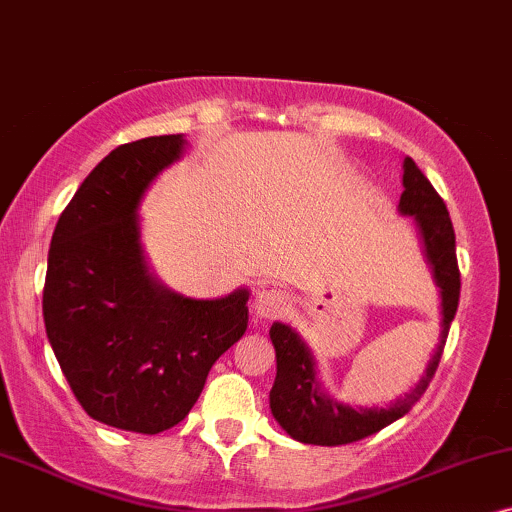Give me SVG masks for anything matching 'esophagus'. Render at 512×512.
<instances>
[{
    "label": "esophagus",
    "mask_w": 512,
    "mask_h": 512,
    "mask_svg": "<svg viewBox=\"0 0 512 512\" xmlns=\"http://www.w3.org/2000/svg\"><path fill=\"white\" fill-rule=\"evenodd\" d=\"M285 306H288V299L274 288H262L252 299V311L260 318H278L285 311Z\"/></svg>",
    "instance_id": "esophagus-1"
}]
</instances>
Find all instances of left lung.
<instances>
[{
	"instance_id": "obj_1",
	"label": "left lung",
	"mask_w": 512,
	"mask_h": 512,
	"mask_svg": "<svg viewBox=\"0 0 512 512\" xmlns=\"http://www.w3.org/2000/svg\"><path fill=\"white\" fill-rule=\"evenodd\" d=\"M403 187L405 192L400 194L398 210L414 217L424 257L435 285L440 288V342L419 384L405 393V398H398L388 407H351L332 398L320 384L316 360L304 339L290 325H271L269 337L276 349V379L269 393V407L283 431L304 445L337 447L374 435L412 410L438 370L461 290L454 227L445 201L410 156H405L403 161Z\"/></svg>"
}]
</instances>
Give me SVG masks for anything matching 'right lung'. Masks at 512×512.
I'll use <instances>...</instances> for the list:
<instances>
[{"instance_id": "obj_1", "label": "right lung", "mask_w": 512, "mask_h": 512, "mask_svg": "<svg viewBox=\"0 0 512 512\" xmlns=\"http://www.w3.org/2000/svg\"><path fill=\"white\" fill-rule=\"evenodd\" d=\"M185 135H154L112 149L53 231L44 325L88 417L156 435L180 424L210 367L248 327L250 292L192 299L168 290L145 260L140 203L185 154Z\"/></svg>"}]
</instances>
